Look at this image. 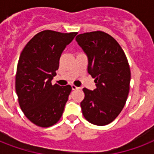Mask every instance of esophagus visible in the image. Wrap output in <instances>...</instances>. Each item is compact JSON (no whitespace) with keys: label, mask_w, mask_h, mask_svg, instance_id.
I'll return each instance as SVG.
<instances>
[{"label":"esophagus","mask_w":154,"mask_h":154,"mask_svg":"<svg viewBox=\"0 0 154 154\" xmlns=\"http://www.w3.org/2000/svg\"><path fill=\"white\" fill-rule=\"evenodd\" d=\"M71 87H72V90H75V89H79L78 87L75 86L74 85H71Z\"/></svg>","instance_id":"obj_1"}]
</instances>
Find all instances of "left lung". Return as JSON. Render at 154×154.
I'll return each instance as SVG.
<instances>
[{"instance_id": "1", "label": "left lung", "mask_w": 154, "mask_h": 154, "mask_svg": "<svg viewBox=\"0 0 154 154\" xmlns=\"http://www.w3.org/2000/svg\"><path fill=\"white\" fill-rule=\"evenodd\" d=\"M77 44L88 57V72L96 89L84 88L82 113L96 125L111 123L122 112L129 92L131 72L128 60L117 42L101 31L77 35Z\"/></svg>"}]
</instances>
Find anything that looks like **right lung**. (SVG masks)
Returning <instances> with one entry per match:
<instances>
[{
    "label": "right lung",
    "instance_id": "1",
    "mask_svg": "<svg viewBox=\"0 0 154 154\" xmlns=\"http://www.w3.org/2000/svg\"><path fill=\"white\" fill-rule=\"evenodd\" d=\"M77 32L44 30L28 42L20 55L16 92L25 117L37 126L49 127L62 116L72 87L52 85L59 60Z\"/></svg>",
    "mask_w": 154,
    "mask_h": 154
}]
</instances>
